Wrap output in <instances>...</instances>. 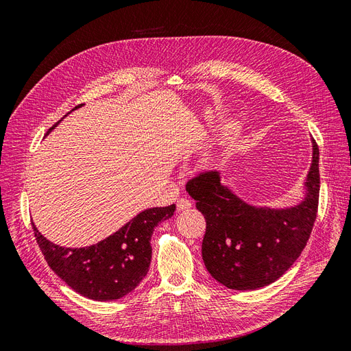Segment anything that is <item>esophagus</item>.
Here are the masks:
<instances>
[{
	"instance_id": "1",
	"label": "esophagus",
	"mask_w": 351,
	"mask_h": 351,
	"mask_svg": "<svg viewBox=\"0 0 351 351\" xmlns=\"http://www.w3.org/2000/svg\"><path fill=\"white\" fill-rule=\"evenodd\" d=\"M190 208H192V202H190L189 199L180 197L177 200V210H186V209H190Z\"/></svg>"
}]
</instances>
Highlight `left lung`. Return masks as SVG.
Instances as JSON below:
<instances>
[{"mask_svg":"<svg viewBox=\"0 0 351 351\" xmlns=\"http://www.w3.org/2000/svg\"><path fill=\"white\" fill-rule=\"evenodd\" d=\"M304 197L290 208L253 206L221 183L218 171L186 184L206 219L202 258L208 272L231 290H256L282 277L300 256L319 202V149L312 141Z\"/></svg>","mask_w":351,"mask_h":351,"instance_id":"obj_1","label":"left lung"}]
</instances>
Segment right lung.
Returning <instances> with one entry per match:
<instances>
[{"mask_svg": "<svg viewBox=\"0 0 351 351\" xmlns=\"http://www.w3.org/2000/svg\"><path fill=\"white\" fill-rule=\"evenodd\" d=\"M79 107L82 105L76 108ZM174 210L176 205L146 209L112 236L92 246L76 249L51 243L40 234L34 222L32 227L49 268L62 281L88 299L108 302L132 293L146 277L152 258L154 228L161 221L171 218Z\"/></svg>", "mask_w": 351, "mask_h": 351, "instance_id": "1", "label": "right lung"}]
</instances>
